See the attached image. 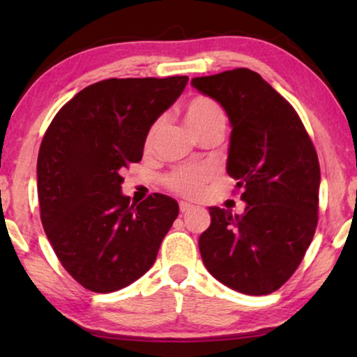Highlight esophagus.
Wrapping results in <instances>:
<instances>
[{"mask_svg": "<svg viewBox=\"0 0 357 357\" xmlns=\"http://www.w3.org/2000/svg\"><path fill=\"white\" fill-rule=\"evenodd\" d=\"M193 209V204H190L187 202H180V213L182 214H187Z\"/></svg>", "mask_w": 357, "mask_h": 357, "instance_id": "34e87169", "label": "esophagus"}]
</instances>
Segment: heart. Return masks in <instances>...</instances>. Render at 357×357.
Listing matches in <instances>:
<instances>
[{"instance_id": "heart-1", "label": "heart", "mask_w": 357, "mask_h": 357, "mask_svg": "<svg viewBox=\"0 0 357 357\" xmlns=\"http://www.w3.org/2000/svg\"><path fill=\"white\" fill-rule=\"evenodd\" d=\"M185 120L195 133L213 128V126H226V115L221 105L211 97L197 96L185 105ZM162 119L155 120L146 135V148H151L162 128ZM211 167H180L167 177V185L172 192L187 198H199L204 192V185L213 178Z\"/></svg>"}]
</instances>
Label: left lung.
<instances>
[{
  "label": "left lung",
  "mask_w": 357,
  "mask_h": 357,
  "mask_svg": "<svg viewBox=\"0 0 357 357\" xmlns=\"http://www.w3.org/2000/svg\"><path fill=\"white\" fill-rule=\"evenodd\" d=\"M192 86L226 110L231 123L227 174L237 180L245 211L209 208L199 236L206 270L248 296L271 294L301 265L314 238L320 165L289 102L258 73L237 68L193 77Z\"/></svg>",
  "instance_id": "8db88e82"
}]
</instances>
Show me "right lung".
I'll use <instances>...</instances> for the list:
<instances>
[{
	"label": "right lung",
	"instance_id": "1",
	"mask_svg": "<svg viewBox=\"0 0 357 357\" xmlns=\"http://www.w3.org/2000/svg\"><path fill=\"white\" fill-rule=\"evenodd\" d=\"M187 76L104 79L73 97L48 126L37 159L45 234L65 270L94 292H114L154 265L178 216L154 193L131 204L121 170L143 158L146 135L178 99Z\"/></svg>",
	"mask_w": 357,
	"mask_h": 357
}]
</instances>
